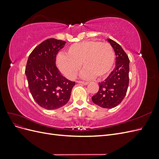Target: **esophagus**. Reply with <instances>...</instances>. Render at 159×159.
<instances>
[{
    "mask_svg": "<svg viewBox=\"0 0 159 159\" xmlns=\"http://www.w3.org/2000/svg\"><path fill=\"white\" fill-rule=\"evenodd\" d=\"M77 82L79 84H82L84 85H88L89 84L88 81H78Z\"/></svg>",
    "mask_w": 159,
    "mask_h": 159,
    "instance_id": "esophagus-1",
    "label": "esophagus"
}]
</instances>
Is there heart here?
Segmentation results:
<instances>
[{"label":"heart","instance_id":"obj_1","mask_svg":"<svg viewBox=\"0 0 159 159\" xmlns=\"http://www.w3.org/2000/svg\"><path fill=\"white\" fill-rule=\"evenodd\" d=\"M115 61V52L110 44L95 40L84 41L71 45L67 56L59 54L56 64L67 78H75L82 65V76L101 79L112 70Z\"/></svg>","mask_w":159,"mask_h":159}]
</instances>
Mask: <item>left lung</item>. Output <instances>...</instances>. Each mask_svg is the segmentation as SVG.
I'll return each mask as SVG.
<instances>
[{"label": "left lung", "mask_w": 159, "mask_h": 159, "mask_svg": "<svg viewBox=\"0 0 159 159\" xmlns=\"http://www.w3.org/2000/svg\"><path fill=\"white\" fill-rule=\"evenodd\" d=\"M116 55L115 68L103 81L99 83V89L91 99L103 108L111 109L121 103L129 86V59L121 46L111 39H107Z\"/></svg>", "instance_id": "8db88e82"}]
</instances>
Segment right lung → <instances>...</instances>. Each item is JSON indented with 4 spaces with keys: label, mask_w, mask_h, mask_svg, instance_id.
Instances as JSON below:
<instances>
[{
    "label": "right lung",
    "mask_w": 159,
    "mask_h": 159,
    "mask_svg": "<svg viewBox=\"0 0 159 159\" xmlns=\"http://www.w3.org/2000/svg\"><path fill=\"white\" fill-rule=\"evenodd\" d=\"M66 42L49 38L30 53L25 73L33 99L46 109H56L69 101L75 81L67 80L56 65L57 52Z\"/></svg>",
    "instance_id": "right-lung-1"
}]
</instances>
